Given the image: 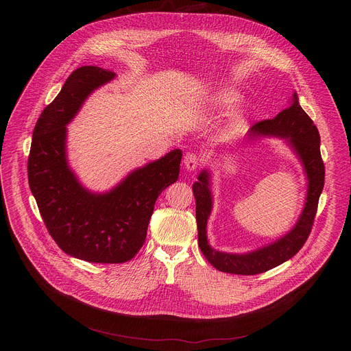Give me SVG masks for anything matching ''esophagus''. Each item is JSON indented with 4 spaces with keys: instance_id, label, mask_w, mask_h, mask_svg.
<instances>
[{
    "instance_id": "1",
    "label": "esophagus",
    "mask_w": 351,
    "mask_h": 351,
    "mask_svg": "<svg viewBox=\"0 0 351 351\" xmlns=\"http://www.w3.org/2000/svg\"><path fill=\"white\" fill-rule=\"evenodd\" d=\"M183 162H184V168L187 171H195L197 167L199 165V162H202V160H199L198 156H195L193 153H189V154H186Z\"/></svg>"
}]
</instances>
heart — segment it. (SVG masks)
I'll use <instances>...</instances> for the list:
<instances>
[{"instance_id":"1","label":"heart","mask_w":351,"mask_h":351,"mask_svg":"<svg viewBox=\"0 0 351 351\" xmlns=\"http://www.w3.org/2000/svg\"><path fill=\"white\" fill-rule=\"evenodd\" d=\"M237 101V95L230 90H219L213 94L211 104L217 108H225Z\"/></svg>"}]
</instances>
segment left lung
<instances>
[{
    "label": "left lung",
    "instance_id": "left-lung-1",
    "mask_svg": "<svg viewBox=\"0 0 351 351\" xmlns=\"http://www.w3.org/2000/svg\"><path fill=\"white\" fill-rule=\"evenodd\" d=\"M256 136H276L287 141L302 161L307 173L308 190L306 204L293 229L276 241L245 254L222 253L213 248L207 240V221L213 210L210 190V172L204 169L193 184L195 198V221L198 229V247L208 263L218 271L236 275H257L267 272L298 253L308 239L318 208L319 195L325 182V167L319 149V132L313 119L300 107L297 94H293L290 106L275 118L256 123L248 132Z\"/></svg>",
    "mask_w": 351,
    "mask_h": 351
}]
</instances>
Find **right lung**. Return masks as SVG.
<instances>
[{
    "mask_svg": "<svg viewBox=\"0 0 351 351\" xmlns=\"http://www.w3.org/2000/svg\"><path fill=\"white\" fill-rule=\"evenodd\" d=\"M115 73L80 66L41 112L27 160L29 187L45 228L64 253L88 263L122 264L143 247L158 195L179 178L182 152L130 172L107 193L84 189L66 160V125L86 98Z\"/></svg>",
    "mask_w": 351,
    "mask_h": 351,
    "instance_id": "add662e5",
    "label": "right lung"
}]
</instances>
